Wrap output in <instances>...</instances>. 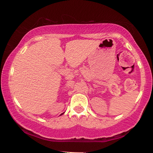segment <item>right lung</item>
<instances>
[{
    "label": "right lung",
    "mask_w": 153,
    "mask_h": 153,
    "mask_svg": "<svg viewBox=\"0 0 153 153\" xmlns=\"http://www.w3.org/2000/svg\"><path fill=\"white\" fill-rule=\"evenodd\" d=\"M62 114H61V115H62Z\"/></svg>",
    "instance_id": "obj_1"
}]
</instances>
